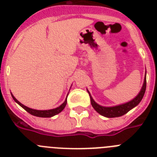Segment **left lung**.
<instances>
[{
    "label": "left lung",
    "mask_w": 157,
    "mask_h": 157,
    "mask_svg": "<svg viewBox=\"0 0 157 157\" xmlns=\"http://www.w3.org/2000/svg\"><path fill=\"white\" fill-rule=\"evenodd\" d=\"M145 90H146V76H145V78L143 86L141 88V91H140V93L138 94V95L134 99H133L132 101H129V102H127V103L126 104H123V105H120L115 107H102L101 106V105H98V104L96 103L95 101L93 100L92 97L90 96L89 91L88 93L89 95H90V102L93 108H94L99 114L108 118H114L120 117V116L125 115L126 113H127V112L130 110V109H132L133 108L137 106V105L140 103V101L142 100V98H143Z\"/></svg>",
    "instance_id": "1"
}]
</instances>
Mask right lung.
Listing matches in <instances>:
<instances>
[{"label": "right lung", "mask_w": 157, "mask_h": 157, "mask_svg": "<svg viewBox=\"0 0 157 157\" xmlns=\"http://www.w3.org/2000/svg\"><path fill=\"white\" fill-rule=\"evenodd\" d=\"M12 98H13L14 101H16L17 104H19V105H20V106H21L23 109H24L25 110L27 111V112H29L30 114L33 115V116H37V117H43V118L52 117V116H55V115L58 114V113H59L60 112H62V111H63V109H64L65 106H66V105H67V98H66V100H65L64 102H63V103L60 106H59L58 108H56V109H50V110H44V111L35 110V109H30V108H27V106L23 105V104L20 103L19 101H18L16 98H14V96L12 95Z\"/></svg>", "instance_id": "1"}]
</instances>
